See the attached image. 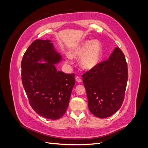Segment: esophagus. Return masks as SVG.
I'll use <instances>...</instances> for the list:
<instances>
[{"mask_svg": "<svg viewBox=\"0 0 148 148\" xmlns=\"http://www.w3.org/2000/svg\"><path fill=\"white\" fill-rule=\"evenodd\" d=\"M75 79H76V81H77V82H78V83H81V82H82V79L80 78L79 77H77L75 78Z\"/></svg>", "mask_w": 148, "mask_h": 148, "instance_id": "1", "label": "esophagus"}]
</instances>
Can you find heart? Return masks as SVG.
Wrapping results in <instances>:
<instances>
[{
  "mask_svg": "<svg viewBox=\"0 0 148 148\" xmlns=\"http://www.w3.org/2000/svg\"><path fill=\"white\" fill-rule=\"evenodd\" d=\"M102 44L97 39L85 40L71 49L66 57V63L71 64V58L80 59V66L84 70H91L97 67L102 59Z\"/></svg>",
  "mask_w": 148,
  "mask_h": 148,
  "instance_id": "1",
  "label": "heart"
}]
</instances>
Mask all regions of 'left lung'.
Here are the masks:
<instances>
[{
  "instance_id": "left-lung-1",
  "label": "left lung",
  "mask_w": 148,
  "mask_h": 148,
  "mask_svg": "<svg viewBox=\"0 0 148 148\" xmlns=\"http://www.w3.org/2000/svg\"><path fill=\"white\" fill-rule=\"evenodd\" d=\"M88 108L96 117H109L122 106L128 80L127 64L122 51L115 47L107 60L83 75Z\"/></svg>"
}]
</instances>
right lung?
Wrapping results in <instances>:
<instances>
[{"label": "right lung", "mask_w": 148, "mask_h": 148, "mask_svg": "<svg viewBox=\"0 0 148 148\" xmlns=\"http://www.w3.org/2000/svg\"><path fill=\"white\" fill-rule=\"evenodd\" d=\"M62 60L52 41L37 39L26 50L21 64L22 83L29 104L38 114L51 120L65 113L75 83L74 73L57 70L55 65Z\"/></svg>", "instance_id": "add662e5"}]
</instances>
